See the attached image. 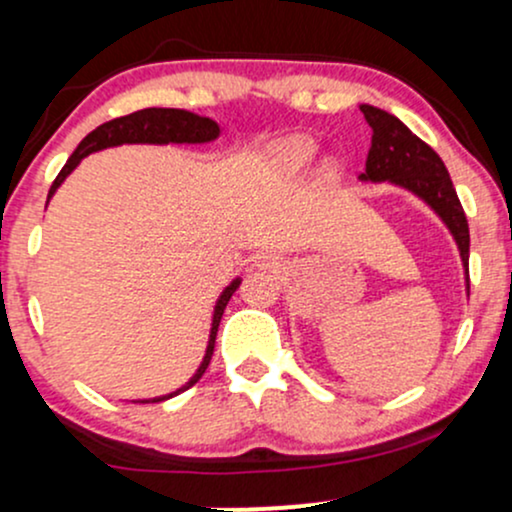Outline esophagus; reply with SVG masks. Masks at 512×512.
<instances>
[{"label": "esophagus", "mask_w": 512, "mask_h": 512, "mask_svg": "<svg viewBox=\"0 0 512 512\" xmlns=\"http://www.w3.org/2000/svg\"><path fill=\"white\" fill-rule=\"evenodd\" d=\"M257 264H260V267H276V257L272 252H262V255L257 257Z\"/></svg>", "instance_id": "34e87169"}]
</instances>
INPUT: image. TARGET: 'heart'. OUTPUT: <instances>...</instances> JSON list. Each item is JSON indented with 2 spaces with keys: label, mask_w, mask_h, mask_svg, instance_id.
<instances>
[{
  "label": "heart",
  "mask_w": 512,
  "mask_h": 512,
  "mask_svg": "<svg viewBox=\"0 0 512 512\" xmlns=\"http://www.w3.org/2000/svg\"><path fill=\"white\" fill-rule=\"evenodd\" d=\"M315 154V142H310V139L305 137H286L272 146V161L279 168L291 170V173L308 168L310 163H313Z\"/></svg>",
  "instance_id": "b5f03b06"
}]
</instances>
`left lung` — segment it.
I'll use <instances>...</instances> for the list:
<instances>
[{
  "label": "left lung",
  "instance_id": "1",
  "mask_svg": "<svg viewBox=\"0 0 512 512\" xmlns=\"http://www.w3.org/2000/svg\"><path fill=\"white\" fill-rule=\"evenodd\" d=\"M361 113L373 129V139L366 158V173L358 175V180L390 182L424 199L455 238L469 289V226L445 163L395 115L373 105H361Z\"/></svg>",
  "mask_w": 512,
  "mask_h": 512
}]
</instances>
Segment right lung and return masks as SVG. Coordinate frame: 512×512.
<instances>
[{"instance_id": "add662e5", "label": "right lung", "mask_w": 512, "mask_h": 512, "mask_svg": "<svg viewBox=\"0 0 512 512\" xmlns=\"http://www.w3.org/2000/svg\"><path fill=\"white\" fill-rule=\"evenodd\" d=\"M219 134L221 129L214 120H211V117H202V115L190 113V110H178V108H144L132 115L115 117V120L103 122L101 127H96L91 134H86V137L81 139V144L76 146V151L69 156V161L64 163L60 175H57L55 182H52L48 202L57 192V187L67 180V175L79 166L81 158L93 154V151H103V149H110V146H122V144H207V142H214ZM238 286H240V279H233L231 284L223 289L219 301L214 305L207 351H204V358L202 363H199V368L195 370V375H192L185 385L178 387V390L170 392V395H161L154 399H137V402H163V399H170L180 395V392L190 390V387L202 378L204 370L209 368L211 354H214L216 332H219L221 315Z\"/></svg>"}]
</instances>
